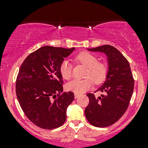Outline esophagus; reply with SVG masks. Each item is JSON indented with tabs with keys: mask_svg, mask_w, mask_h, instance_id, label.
I'll use <instances>...</instances> for the list:
<instances>
[{
	"mask_svg": "<svg viewBox=\"0 0 148 148\" xmlns=\"http://www.w3.org/2000/svg\"><path fill=\"white\" fill-rule=\"evenodd\" d=\"M80 95H79V94H77V93H74V98H77Z\"/></svg>",
	"mask_w": 148,
	"mask_h": 148,
	"instance_id": "1",
	"label": "esophagus"
}]
</instances>
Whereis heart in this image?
Segmentation results:
<instances>
[{"label":"heart","instance_id":"heart-1","mask_svg":"<svg viewBox=\"0 0 148 148\" xmlns=\"http://www.w3.org/2000/svg\"><path fill=\"white\" fill-rule=\"evenodd\" d=\"M76 60L87 68L85 73L86 78L83 79H73L66 84L69 91L82 94L89 90L94 82L97 84L102 83L107 75V68L104 64L97 62L95 55L89 52H82L76 57ZM59 72L64 79L69 80L71 77V65L68 60H64L59 66Z\"/></svg>","mask_w":148,"mask_h":148}]
</instances>
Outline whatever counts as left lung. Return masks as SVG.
<instances>
[{"instance_id":"obj_1","label":"left lung","mask_w":148,"mask_h":148,"mask_svg":"<svg viewBox=\"0 0 148 148\" xmlns=\"http://www.w3.org/2000/svg\"><path fill=\"white\" fill-rule=\"evenodd\" d=\"M87 49L103 52L107 56L106 81L97 90L106 95L96 98L94 94H87L89 103L84 111L91 125L105 127L117 122L127 109L134 89L133 77L128 61L114 46L104 45Z\"/></svg>"}]
</instances>
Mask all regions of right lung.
<instances>
[{
	"mask_svg": "<svg viewBox=\"0 0 148 148\" xmlns=\"http://www.w3.org/2000/svg\"><path fill=\"white\" fill-rule=\"evenodd\" d=\"M75 48L45 46L30 53L20 67L16 92L28 120L42 129L62 126L73 102L72 92H63L59 66Z\"/></svg>",
	"mask_w": 148,
	"mask_h": 148,
	"instance_id": "1",
	"label": "right lung"
}]
</instances>
